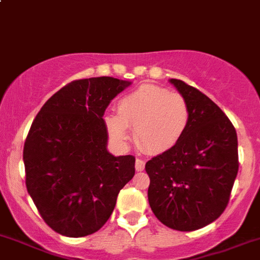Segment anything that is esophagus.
Instances as JSON below:
<instances>
[{
  "instance_id": "esophagus-1",
  "label": "esophagus",
  "mask_w": 260,
  "mask_h": 260,
  "mask_svg": "<svg viewBox=\"0 0 260 260\" xmlns=\"http://www.w3.org/2000/svg\"><path fill=\"white\" fill-rule=\"evenodd\" d=\"M145 162L142 159H136V171H144Z\"/></svg>"
}]
</instances>
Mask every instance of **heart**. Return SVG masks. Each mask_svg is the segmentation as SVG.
Wrapping results in <instances>:
<instances>
[{"label": "heart", "mask_w": 260, "mask_h": 260, "mask_svg": "<svg viewBox=\"0 0 260 260\" xmlns=\"http://www.w3.org/2000/svg\"><path fill=\"white\" fill-rule=\"evenodd\" d=\"M116 115L105 119L110 139L125 144L129 129L145 151L160 154L176 146L190 121V106L181 93L153 84H144L127 93L116 105Z\"/></svg>", "instance_id": "obj_1"}]
</instances>
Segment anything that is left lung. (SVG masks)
Returning <instances> with one entry per match:
<instances>
[{"label": "left lung", "mask_w": 260, "mask_h": 260, "mask_svg": "<svg viewBox=\"0 0 260 260\" xmlns=\"http://www.w3.org/2000/svg\"><path fill=\"white\" fill-rule=\"evenodd\" d=\"M190 106L181 141L146 163L147 198L158 220L191 232L216 220L229 202L238 172L237 133L223 110L182 80L171 79Z\"/></svg>", "instance_id": "obj_1"}]
</instances>
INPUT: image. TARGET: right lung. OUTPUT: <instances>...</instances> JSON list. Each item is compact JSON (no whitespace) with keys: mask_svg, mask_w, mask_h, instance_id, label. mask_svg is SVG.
Returning <instances> with one entry per match:
<instances>
[{"mask_svg":"<svg viewBox=\"0 0 260 260\" xmlns=\"http://www.w3.org/2000/svg\"><path fill=\"white\" fill-rule=\"evenodd\" d=\"M129 84L109 76L74 80L32 121L23 149L25 186L44 221L59 235L84 237L101 229L135 175V156L107 151L102 119Z\"/></svg>","mask_w":260,"mask_h":260,"instance_id":"obj_1","label":"right lung"}]
</instances>
